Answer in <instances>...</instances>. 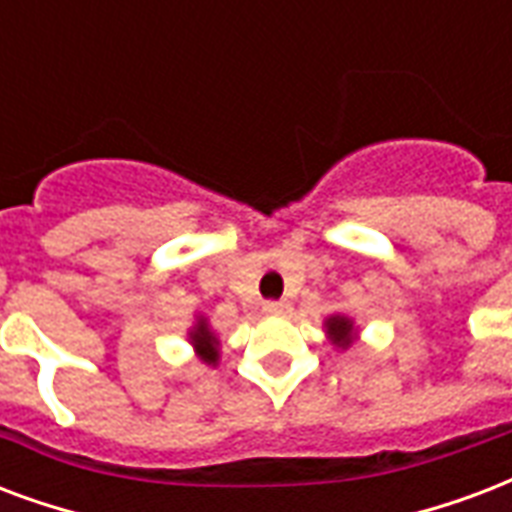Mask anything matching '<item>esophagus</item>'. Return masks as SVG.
Masks as SVG:
<instances>
[{
	"label": "esophagus",
	"instance_id": "esophagus-1",
	"mask_svg": "<svg viewBox=\"0 0 512 512\" xmlns=\"http://www.w3.org/2000/svg\"><path fill=\"white\" fill-rule=\"evenodd\" d=\"M264 313H267V315H286L288 305H286V302H267V305H264Z\"/></svg>",
	"mask_w": 512,
	"mask_h": 512
}]
</instances>
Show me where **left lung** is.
<instances>
[{
	"label": "left lung",
	"instance_id": "obj_1",
	"mask_svg": "<svg viewBox=\"0 0 512 512\" xmlns=\"http://www.w3.org/2000/svg\"><path fill=\"white\" fill-rule=\"evenodd\" d=\"M326 340L337 348V351H348L356 340H359V326L353 321L351 315L345 313H332L324 321Z\"/></svg>",
	"mask_w": 512,
	"mask_h": 512
}]
</instances>
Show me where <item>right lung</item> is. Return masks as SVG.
I'll use <instances>...</instances> for the list:
<instances>
[{"label": "right lung", "instance_id": "add662e5", "mask_svg": "<svg viewBox=\"0 0 512 512\" xmlns=\"http://www.w3.org/2000/svg\"><path fill=\"white\" fill-rule=\"evenodd\" d=\"M186 340L191 343V348H194V356H197L205 367H218V361H221V340H218V334L213 332L207 315H194V324L188 326Z\"/></svg>", "mask_w": 512, "mask_h": 512}]
</instances>
